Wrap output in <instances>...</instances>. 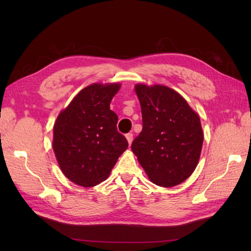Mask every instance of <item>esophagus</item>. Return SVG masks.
<instances>
[{
	"mask_svg": "<svg viewBox=\"0 0 251 251\" xmlns=\"http://www.w3.org/2000/svg\"><path fill=\"white\" fill-rule=\"evenodd\" d=\"M126 138L128 144H130V146H131V143H132V141H133V134H132V133L126 134Z\"/></svg>",
	"mask_w": 251,
	"mask_h": 251,
	"instance_id": "esophagus-1",
	"label": "esophagus"
}]
</instances>
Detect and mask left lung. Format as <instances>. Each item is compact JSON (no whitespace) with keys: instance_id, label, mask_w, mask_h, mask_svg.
<instances>
[{"instance_id":"1","label":"left lung","mask_w":251,"mask_h":251,"mask_svg":"<svg viewBox=\"0 0 251 251\" xmlns=\"http://www.w3.org/2000/svg\"><path fill=\"white\" fill-rule=\"evenodd\" d=\"M142 131L132 143L142 169L154 184L172 187L184 182L198 165L204 134L200 117L176 91L135 85Z\"/></svg>"}]
</instances>
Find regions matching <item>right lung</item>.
<instances>
[{
	"mask_svg": "<svg viewBox=\"0 0 251 251\" xmlns=\"http://www.w3.org/2000/svg\"><path fill=\"white\" fill-rule=\"evenodd\" d=\"M120 87L119 82H95L83 88L55 120L52 148L59 169L76 185L92 187L107 180L128 147L110 110Z\"/></svg>",
	"mask_w": 251,
	"mask_h": 251,
	"instance_id": "1",
	"label": "right lung"
}]
</instances>
